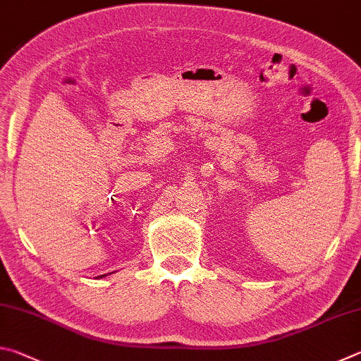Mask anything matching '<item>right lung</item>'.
Returning <instances> with one entry per match:
<instances>
[{
	"label": "right lung",
	"mask_w": 361,
	"mask_h": 361,
	"mask_svg": "<svg viewBox=\"0 0 361 361\" xmlns=\"http://www.w3.org/2000/svg\"><path fill=\"white\" fill-rule=\"evenodd\" d=\"M109 274H111V272H109ZM103 277H106V274H103V276H99L97 279H103Z\"/></svg>",
	"instance_id": "1"
}]
</instances>
